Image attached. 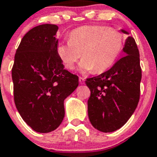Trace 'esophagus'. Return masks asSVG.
<instances>
[{
	"instance_id": "esophagus-1",
	"label": "esophagus",
	"mask_w": 157,
	"mask_h": 157,
	"mask_svg": "<svg viewBox=\"0 0 157 157\" xmlns=\"http://www.w3.org/2000/svg\"><path fill=\"white\" fill-rule=\"evenodd\" d=\"M78 80H79L80 84H84V83H85V79H84L83 78L79 77V78H78Z\"/></svg>"
}]
</instances>
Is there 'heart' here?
<instances>
[{"label": "heart", "mask_w": 157, "mask_h": 157, "mask_svg": "<svg viewBox=\"0 0 157 157\" xmlns=\"http://www.w3.org/2000/svg\"><path fill=\"white\" fill-rule=\"evenodd\" d=\"M124 43V34L120 31L105 25H84L71 31L69 40L58 45L57 53L69 70L74 69L82 53L80 69L99 74L115 63Z\"/></svg>", "instance_id": "1"}]
</instances>
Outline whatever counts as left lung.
<instances>
[{
    "label": "left lung",
    "mask_w": 157,
    "mask_h": 157,
    "mask_svg": "<svg viewBox=\"0 0 157 157\" xmlns=\"http://www.w3.org/2000/svg\"><path fill=\"white\" fill-rule=\"evenodd\" d=\"M121 32L129 34L124 29ZM123 52L124 56L111 69L86 81L90 90L88 117L92 126L103 132L124 126L139 103L142 74L139 50L132 36L127 37Z\"/></svg>",
    "instance_id": "8db88e82"
}]
</instances>
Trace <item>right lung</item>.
<instances>
[{
	"label": "right lung",
	"mask_w": 157,
	"mask_h": 157,
	"mask_svg": "<svg viewBox=\"0 0 157 157\" xmlns=\"http://www.w3.org/2000/svg\"><path fill=\"white\" fill-rule=\"evenodd\" d=\"M56 25L44 24L25 33L12 69L14 102L35 132L55 130L65 116L64 100L78 86V77L64 69L57 53Z\"/></svg>",
	"instance_id": "right-lung-1"
}]
</instances>
